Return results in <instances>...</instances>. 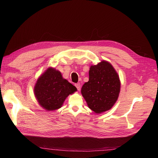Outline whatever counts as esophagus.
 <instances>
[{
    "mask_svg": "<svg viewBox=\"0 0 158 158\" xmlns=\"http://www.w3.org/2000/svg\"><path fill=\"white\" fill-rule=\"evenodd\" d=\"M75 87L77 88V90H79V91L81 89V85H80V83H76Z\"/></svg>",
    "mask_w": 158,
    "mask_h": 158,
    "instance_id": "esophagus-1",
    "label": "esophagus"
}]
</instances>
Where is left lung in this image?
<instances>
[{
    "label": "left lung",
    "instance_id": "1",
    "mask_svg": "<svg viewBox=\"0 0 158 158\" xmlns=\"http://www.w3.org/2000/svg\"><path fill=\"white\" fill-rule=\"evenodd\" d=\"M120 80L113 66L103 60L90 66L89 81L81 88L82 96L89 108L101 113L112 108L119 97Z\"/></svg>",
    "mask_w": 158,
    "mask_h": 158
}]
</instances>
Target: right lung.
I'll list each match as a JSON object with an SVG mask.
<instances>
[{"label": "right lung", "instance_id": "add662e5", "mask_svg": "<svg viewBox=\"0 0 158 158\" xmlns=\"http://www.w3.org/2000/svg\"><path fill=\"white\" fill-rule=\"evenodd\" d=\"M77 90L59 70L50 67L37 79L34 92L41 106L47 110H54L60 109L66 97Z\"/></svg>", "mask_w": 158, "mask_h": 158}]
</instances>
